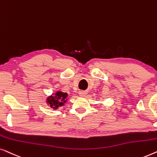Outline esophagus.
<instances>
[{"label": "esophagus", "instance_id": "34e87169", "mask_svg": "<svg viewBox=\"0 0 157 157\" xmlns=\"http://www.w3.org/2000/svg\"><path fill=\"white\" fill-rule=\"evenodd\" d=\"M85 94H86L85 92H84V91H81V92H79V97H81V98H83V97H85Z\"/></svg>", "mask_w": 157, "mask_h": 157}]
</instances>
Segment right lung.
<instances>
[{"label":"right lung","mask_w":157,"mask_h":157,"mask_svg":"<svg viewBox=\"0 0 157 157\" xmlns=\"http://www.w3.org/2000/svg\"><path fill=\"white\" fill-rule=\"evenodd\" d=\"M68 94L66 92L56 91L52 95L48 97L46 102L50 107L54 109H57L59 107H63L67 100Z\"/></svg>","instance_id":"obj_1"}]
</instances>
